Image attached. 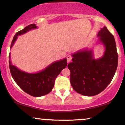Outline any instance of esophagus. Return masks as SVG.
Here are the masks:
<instances>
[{"label": "esophagus", "mask_w": 125, "mask_h": 125, "mask_svg": "<svg viewBox=\"0 0 125 125\" xmlns=\"http://www.w3.org/2000/svg\"><path fill=\"white\" fill-rule=\"evenodd\" d=\"M72 59V57L71 55H68L66 56V59H67V61L68 62H70L71 61Z\"/></svg>", "instance_id": "34e87169"}]
</instances>
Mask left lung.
I'll return each mask as SVG.
<instances>
[{
    "mask_svg": "<svg viewBox=\"0 0 125 125\" xmlns=\"http://www.w3.org/2000/svg\"><path fill=\"white\" fill-rule=\"evenodd\" d=\"M97 37L98 43L105 47L103 56L95 59L93 51L81 49L72 54V62L68 64L72 86L85 96H93L103 91L112 81L117 68L118 56L113 35L104 27Z\"/></svg>",
    "mask_w": 125,
    "mask_h": 125,
    "instance_id": "left-lung-1",
    "label": "left lung"
}]
</instances>
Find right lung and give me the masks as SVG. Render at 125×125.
Here are the masks:
<instances>
[{
  "label": "right lung",
  "instance_id": "obj_1",
  "mask_svg": "<svg viewBox=\"0 0 125 125\" xmlns=\"http://www.w3.org/2000/svg\"><path fill=\"white\" fill-rule=\"evenodd\" d=\"M36 28L35 24H32L17 32L12 41L11 48L15 44L18 36ZM66 65L67 60L65 58L53 62L42 71L30 73L22 71L13 65L11 61V53L9 54V66L12 77L23 91L33 97L43 96L52 91L56 77Z\"/></svg>",
  "mask_w": 125,
  "mask_h": 125
}]
</instances>
